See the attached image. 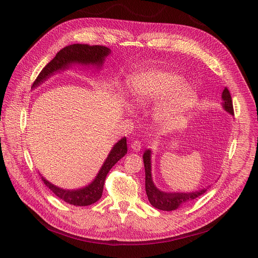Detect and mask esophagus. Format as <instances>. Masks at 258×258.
Wrapping results in <instances>:
<instances>
[{"instance_id": "34e87169", "label": "esophagus", "mask_w": 258, "mask_h": 258, "mask_svg": "<svg viewBox=\"0 0 258 258\" xmlns=\"http://www.w3.org/2000/svg\"><path fill=\"white\" fill-rule=\"evenodd\" d=\"M131 148L135 152V153H138L141 151V142L140 141H133L131 144Z\"/></svg>"}]
</instances>
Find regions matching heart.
<instances>
[{"instance_id":"heart-1","label":"heart","mask_w":258,"mask_h":258,"mask_svg":"<svg viewBox=\"0 0 258 258\" xmlns=\"http://www.w3.org/2000/svg\"><path fill=\"white\" fill-rule=\"evenodd\" d=\"M127 103L142 108L158 101L154 118L161 124H170L195 106L198 95L194 88L184 85L177 73L161 68H148L132 73L124 85Z\"/></svg>"}]
</instances>
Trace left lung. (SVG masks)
I'll list each match as a JSON object with an SVG mask.
<instances>
[{
    "instance_id": "1",
    "label": "left lung",
    "mask_w": 258,
    "mask_h": 258,
    "mask_svg": "<svg viewBox=\"0 0 258 258\" xmlns=\"http://www.w3.org/2000/svg\"><path fill=\"white\" fill-rule=\"evenodd\" d=\"M222 106L224 110L230 115H234L233 104L230 92L227 88L224 89L222 93ZM143 162L145 168V190L151 204L160 210L171 211L178 209L185 203L196 200L203 194H205L207 188L200 189L198 191L192 192H166L159 189L153 180L152 175V151L146 150L143 154Z\"/></svg>"
}]
</instances>
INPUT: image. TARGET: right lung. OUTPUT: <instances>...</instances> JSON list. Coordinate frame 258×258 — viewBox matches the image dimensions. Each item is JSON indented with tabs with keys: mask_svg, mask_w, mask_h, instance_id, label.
I'll use <instances>...</instances> for the list:
<instances>
[{
	"mask_svg": "<svg viewBox=\"0 0 258 258\" xmlns=\"http://www.w3.org/2000/svg\"><path fill=\"white\" fill-rule=\"evenodd\" d=\"M112 53L111 49L104 46H90L83 44H73L62 48L36 77L31 89L39 85L60 71H66L73 64L84 67H95L98 70L102 69L105 58ZM127 153L126 137L120 139L108 153L101 168L95 179L86 187L80 189H63L49 182L42 174V180L50 190L66 203L74 206H89L97 202L103 191L105 177L110 169Z\"/></svg>",
	"mask_w": 258,
	"mask_h": 258,
	"instance_id": "right-lung-1",
	"label": "right lung"
}]
</instances>
